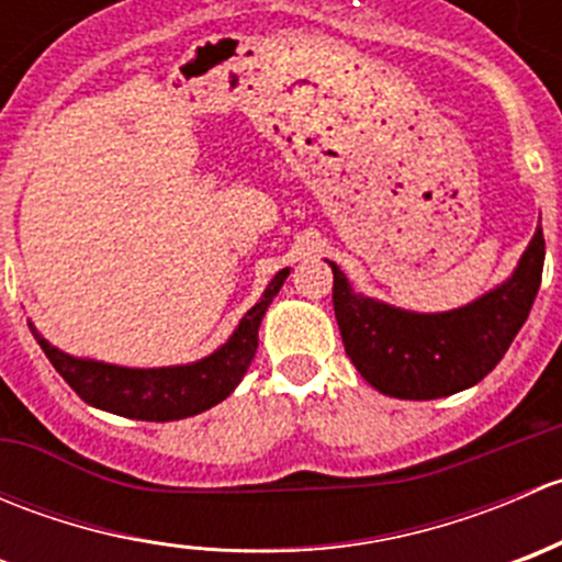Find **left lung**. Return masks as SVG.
<instances>
[{
  "mask_svg": "<svg viewBox=\"0 0 562 562\" xmlns=\"http://www.w3.org/2000/svg\"><path fill=\"white\" fill-rule=\"evenodd\" d=\"M334 315L345 353L370 386L396 400H438L484 381L530 315L543 271L536 228L506 282L449 313H411L356 293L337 263Z\"/></svg>",
  "mask_w": 562,
  "mask_h": 562,
  "instance_id": "8db88e82",
  "label": "left lung"
}]
</instances>
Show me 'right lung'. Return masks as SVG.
<instances>
[{
  "label": "right lung",
  "instance_id": "1",
  "mask_svg": "<svg viewBox=\"0 0 562 562\" xmlns=\"http://www.w3.org/2000/svg\"><path fill=\"white\" fill-rule=\"evenodd\" d=\"M288 274L291 269L277 271L266 285L260 302L247 310L228 342L192 364L149 367V370L105 364V361L65 353L50 345L32 321L30 328L54 370L87 405L124 418H138V422H179V418L209 411L239 386L249 361L255 359V350H258L260 321H263L271 299L280 293Z\"/></svg>",
  "mask_w": 562,
  "mask_h": 562
}]
</instances>
